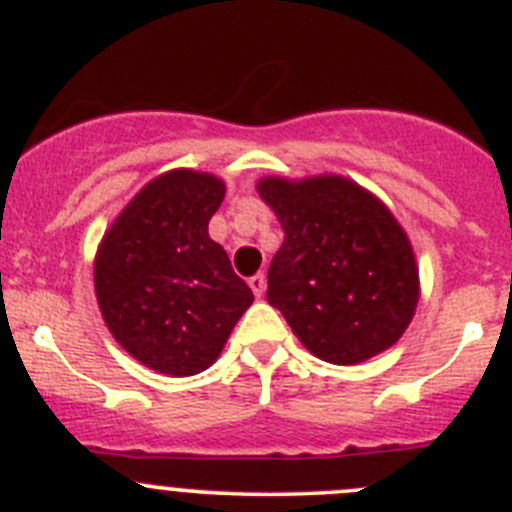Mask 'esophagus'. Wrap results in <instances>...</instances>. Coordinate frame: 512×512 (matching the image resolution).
Wrapping results in <instances>:
<instances>
[{
    "label": "esophagus",
    "mask_w": 512,
    "mask_h": 512,
    "mask_svg": "<svg viewBox=\"0 0 512 512\" xmlns=\"http://www.w3.org/2000/svg\"><path fill=\"white\" fill-rule=\"evenodd\" d=\"M250 287H252V292H255V297H262V294H265V287H267L265 275L250 277Z\"/></svg>",
    "instance_id": "34e87169"
}]
</instances>
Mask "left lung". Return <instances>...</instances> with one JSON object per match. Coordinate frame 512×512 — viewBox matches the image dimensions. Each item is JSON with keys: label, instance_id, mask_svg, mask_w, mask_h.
<instances>
[{"label": "left lung", "instance_id": "1", "mask_svg": "<svg viewBox=\"0 0 512 512\" xmlns=\"http://www.w3.org/2000/svg\"><path fill=\"white\" fill-rule=\"evenodd\" d=\"M257 193L285 240L267 302L307 352L352 366L394 347L414 319L421 280L409 235L386 203L347 175H265Z\"/></svg>", "mask_w": 512, "mask_h": 512}]
</instances>
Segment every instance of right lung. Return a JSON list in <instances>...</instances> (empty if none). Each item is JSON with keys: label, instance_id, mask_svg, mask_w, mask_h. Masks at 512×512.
Segmentation results:
<instances>
[{"label": "right lung", "instance_id": "obj_1", "mask_svg": "<svg viewBox=\"0 0 512 512\" xmlns=\"http://www.w3.org/2000/svg\"><path fill=\"white\" fill-rule=\"evenodd\" d=\"M225 198L213 173L173 168L148 180L106 227L94 289L111 337L165 376H193L223 354L255 297L208 235Z\"/></svg>", "mask_w": 512, "mask_h": 512}]
</instances>
